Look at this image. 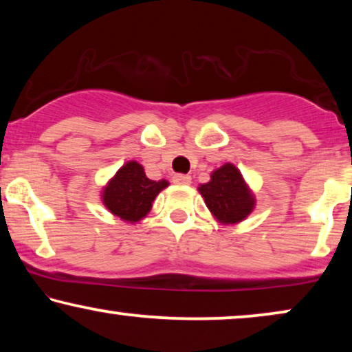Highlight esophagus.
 <instances>
[{
    "label": "esophagus",
    "mask_w": 352,
    "mask_h": 352,
    "mask_svg": "<svg viewBox=\"0 0 352 352\" xmlns=\"http://www.w3.org/2000/svg\"><path fill=\"white\" fill-rule=\"evenodd\" d=\"M190 181H192V177L189 175H175V176H173V182H175V184H177V186H187V184H190Z\"/></svg>",
    "instance_id": "obj_1"
}]
</instances>
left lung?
<instances>
[{
	"mask_svg": "<svg viewBox=\"0 0 352 352\" xmlns=\"http://www.w3.org/2000/svg\"><path fill=\"white\" fill-rule=\"evenodd\" d=\"M199 192L210 213L221 224L242 223L256 205L252 189L232 163L216 168L210 181L199 186Z\"/></svg>",
	"mask_w": 352,
	"mask_h": 352,
	"instance_id": "8db88e82",
	"label": "left lung"
}]
</instances>
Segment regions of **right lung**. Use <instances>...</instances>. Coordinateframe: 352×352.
<instances>
[{
    "label": "right lung",
    "mask_w": 352,
    "mask_h": 352,
    "mask_svg": "<svg viewBox=\"0 0 352 352\" xmlns=\"http://www.w3.org/2000/svg\"><path fill=\"white\" fill-rule=\"evenodd\" d=\"M168 186L170 182L166 179H148L142 165L129 160L104 186L100 197L110 213L124 223L134 224L146 218L155 197Z\"/></svg>",
    "instance_id": "right-lung-1"
}]
</instances>
